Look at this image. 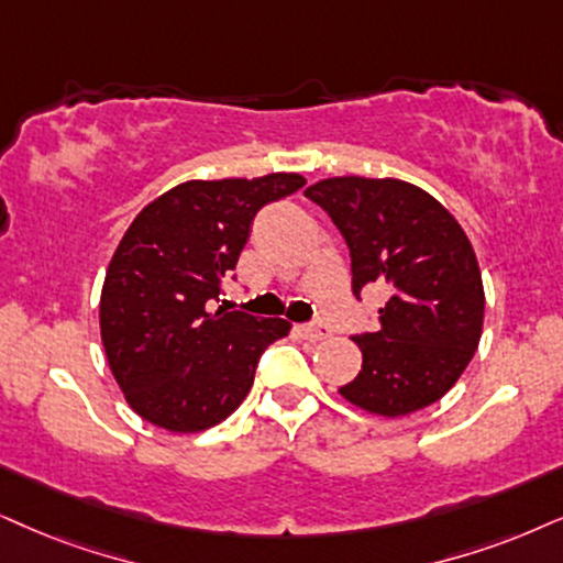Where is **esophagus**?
<instances>
[{
	"label": "esophagus",
	"instance_id": "34e87169",
	"mask_svg": "<svg viewBox=\"0 0 563 563\" xmlns=\"http://www.w3.org/2000/svg\"><path fill=\"white\" fill-rule=\"evenodd\" d=\"M298 332H301V338L309 340V343H319V340H324L327 334H330L324 324H301Z\"/></svg>",
	"mask_w": 563,
	"mask_h": 563
}]
</instances>
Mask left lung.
Listing matches in <instances>:
<instances>
[{"label": "left lung", "mask_w": 563, "mask_h": 563, "mask_svg": "<svg viewBox=\"0 0 563 563\" xmlns=\"http://www.w3.org/2000/svg\"><path fill=\"white\" fill-rule=\"evenodd\" d=\"M303 195L343 233L353 294L368 283L393 294L379 330L353 338L364 364L340 395L384 418L437 402L481 343L486 296L471 239L429 191L400 179L334 176Z\"/></svg>", "instance_id": "1"}]
</instances>
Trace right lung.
Instances as JSON below:
<instances>
[{"mask_svg": "<svg viewBox=\"0 0 563 563\" xmlns=\"http://www.w3.org/2000/svg\"><path fill=\"white\" fill-rule=\"evenodd\" d=\"M303 184L298 174L184 181L132 220L106 269L101 340L140 418L197 433L225 421L249 395L260 355L286 338L290 322L210 309L254 216Z\"/></svg>", "mask_w": 563, "mask_h": 563, "instance_id": "obj_1", "label": "right lung"}]
</instances>
